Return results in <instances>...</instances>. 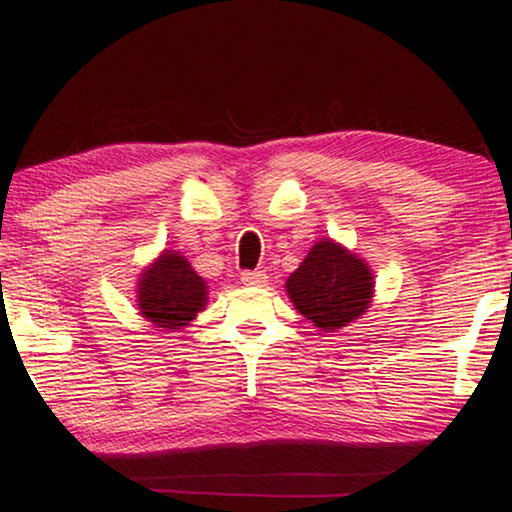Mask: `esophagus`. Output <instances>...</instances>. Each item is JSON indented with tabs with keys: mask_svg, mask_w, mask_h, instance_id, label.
I'll return each instance as SVG.
<instances>
[{
	"mask_svg": "<svg viewBox=\"0 0 512 512\" xmlns=\"http://www.w3.org/2000/svg\"><path fill=\"white\" fill-rule=\"evenodd\" d=\"M266 282H268V277L262 271H244V273H241V284H246V287H264Z\"/></svg>",
	"mask_w": 512,
	"mask_h": 512,
	"instance_id": "34e87169",
	"label": "esophagus"
}]
</instances>
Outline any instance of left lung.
Listing matches in <instances>:
<instances>
[{"label": "left lung", "instance_id": "8db88e82", "mask_svg": "<svg viewBox=\"0 0 512 512\" xmlns=\"http://www.w3.org/2000/svg\"><path fill=\"white\" fill-rule=\"evenodd\" d=\"M284 289L300 316L320 332H336L366 314L375 298V275L366 259L325 237L311 246Z\"/></svg>", "mask_w": 512, "mask_h": 512}]
</instances>
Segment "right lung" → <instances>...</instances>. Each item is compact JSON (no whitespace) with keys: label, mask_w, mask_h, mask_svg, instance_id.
<instances>
[{"label":"right lung","mask_w":512,"mask_h":512,"mask_svg":"<svg viewBox=\"0 0 512 512\" xmlns=\"http://www.w3.org/2000/svg\"><path fill=\"white\" fill-rule=\"evenodd\" d=\"M140 316L162 332H180L207 305V282L178 250H162L137 275Z\"/></svg>","instance_id":"1"}]
</instances>
